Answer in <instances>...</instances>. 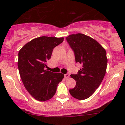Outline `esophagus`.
<instances>
[{"instance_id":"1","label":"esophagus","mask_w":125,"mask_h":125,"mask_svg":"<svg viewBox=\"0 0 125 125\" xmlns=\"http://www.w3.org/2000/svg\"><path fill=\"white\" fill-rule=\"evenodd\" d=\"M69 74H68V73H67V74H65L64 75V78L66 79H68L69 77Z\"/></svg>"}]
</instances>
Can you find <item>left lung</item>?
Segmentation results:
<instances>
[{
	"label": "left lung",
	"mask_w": 125,
	"mask_h": 125,
	"mask_svg": "<svg viewBox=\"0 0 125 125\" xmlns=\"http://www.w3.org/2000/svg\"><path fill=\"white\" fill-rule=\"evenodd\" d=\"M66 41L74 52L76 62L82 64L77 74L71 75L76 84L69 92L77 99H86L98 88L105 75L106 52L96 41L84 34L71 35Z\"/></svg>",
	"instance_id": "8db88e82"
}]
</instances>
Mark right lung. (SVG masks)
I'll return each instance as SVG.
<instances>
[{
    "label": "right lung",
    "instance_id": "add662e5",
    "mask_svg": "<svg viewBox=\"0 0 125 125\" xmlns=\"http://www.w3.org/2000/svg\"><path fill=\"white\" fill-rule=\"evenodd\" d=\"M63 38L42 36L31 40L19 52L18 69L26 89L36 100L46 101L55 94L59 83L64 77L61 73L46 69L53 49Z\"/></svg>",
    "mask_w": 125,
    "mask_h": 125
}]
</instances>
